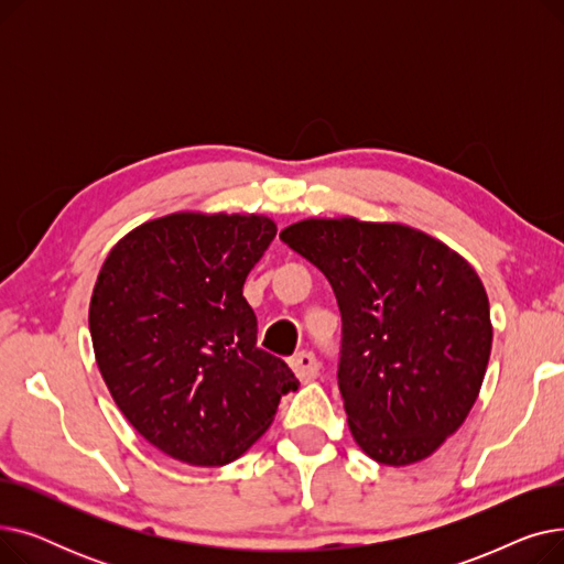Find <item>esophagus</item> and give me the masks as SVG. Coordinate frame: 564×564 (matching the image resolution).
I'll use <instances>...</instances> for the list:
<instances>
[{"mask_svg":"<svg viewBox=\"0 0 564 564\" xmlns=\"http://www.w3.org/2000/svg\"><path fill=\"white\" fill-rule=\"evenodd\" d=\"M290 368L294 370V375H297L302 381H311V379H315L319 375V364H317L313 351L294 354V357L290 359Z\"/></svg>","mask_w":564,"mask_h":564,"instance_id":"esophagus-1","label":"esophagus"}]
</instances>
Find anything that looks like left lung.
<instances>
[{
  "label": "left lung",
  "instance_id": "left-lung-1",
  "mask_svg": "<svg viewBox=\"0 0 564 564\" xmlns=\"http://www.w3.org/2000/svg\"><path fill=\"white\" fill-rule=\"evenodd\" d=\"M281 240L334 288L354 441L387 466L430 457L466 421L489 364V300L476 270L402 224L306 219Z\"/></svg>",
  "mask_w": 564,
  "mask_h": 564
}]
</instances>
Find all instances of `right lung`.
Returning <instances> with one entry per match:
<instances>
[{"label":"right lung","instance_id":"obj_1","mask_svg":"<svg viewBox=\"0 0 564 564\" xmlns=\"http://www.w3.org/2000/svg\"><path fill=\"white\" fill-rule=\"evenodd\" d=\"M274 235L262 215L177 213L128 232L98 274L88 329L100 375L130 425L177 462L230 464L300 387L256 345L242 294Z\"/></svg>","mask_w":564,"mask_h":564}]
</instances>
